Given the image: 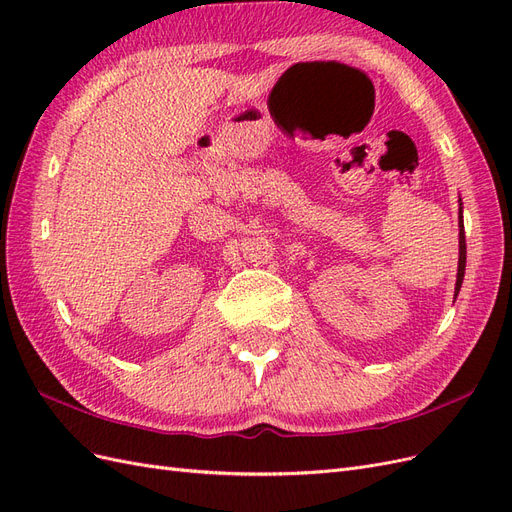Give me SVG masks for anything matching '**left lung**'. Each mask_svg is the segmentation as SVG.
Here are the masks:
<instances>
[{"mask_svg": "<svg viewBox=\"0 0 512 512\" xmlns=\"http://www.w3.org/2000/svg\"><path fill=\"white\" fill-rule=\"evenodd\" d=\"M461 205V203H459ZM463 207H459V265H457V284H455V297L463 284V273H466V232H463Z\"/></svg>", "mask_w": 512, "mask_h": 512, "instance_id": "left-lung-1", "label": "left lung"}]
</instances>
